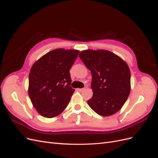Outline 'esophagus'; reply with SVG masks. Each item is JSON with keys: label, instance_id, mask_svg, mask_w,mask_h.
<instances>
[{"label": "esophagus", "instance_id": "1", "mask_svg": "<svg viewBox=\"0 0 158 158\" xmlns=\"http://www.w3.org/2000/svg\"><path fill=\"white\" fill-rule=\"evenodd\" d=\"M84 89V88H78L77 89L78 91H79V92H82V91H83Z\"/></svg>", "mask_w": 158, "mask_h": 158}]
</instances>
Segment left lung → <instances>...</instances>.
<instances>
[{
    "label": "left lung",
    "instance_id": "8db88e82",
    "mask_svg": "<svg viewBox=\"0 0 158 158\" xmlns=\"http://www.w3.org/2000/svg\"><path fill=\"white\" fill-rule=\"evenodd\" d=\"M79 57L92 75L93 96L88 106L98 114L112 115L118 111L131 92V72L118 56L106 50H85Z\"/></svg>",
    "mask_w": 158,
    "mask_h": 158
}]
</instances>
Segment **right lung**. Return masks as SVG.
<instances>
[{
    "label": "right lung",
    "mask_w": 158,
    "mask_h": 158,
    "mask_svg": "<svg viewBox=\"0 0 158 158\" xmlns=\"http://www.w3.org/2000/svg\"><path fill=\"white\" fill-rule=\"evenodd\" d=\"M78 50L51 51L33 64L29 74V94L33 107L41 116H58L67 107L74 89L70 69Z\"/></svg>",
    "instance_id": "obj_1"
}]
</instances>
